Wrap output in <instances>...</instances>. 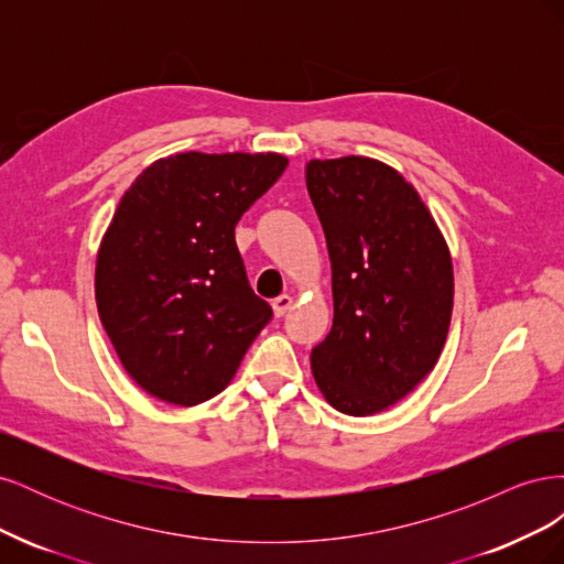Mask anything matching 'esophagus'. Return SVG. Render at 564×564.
Segmentation results:
<instances>
[{
  "label": "esophagus",
  "mask_w": 564,
  "mask_h": 564,
  "mask_svg": "<svg viewBox=\"0 0 564 564\" xmlns=\"http://www.w3.org/2000/svg\"><path fill=\"white\" fill-rule=\"evenodd\" d=\"M292 305H294V299L289 294H282V296L272 301V313H275V317H282L284 313L292 311Z\"/></svg>",
  "instance_id": "esophagus-1"
}]
</instances>
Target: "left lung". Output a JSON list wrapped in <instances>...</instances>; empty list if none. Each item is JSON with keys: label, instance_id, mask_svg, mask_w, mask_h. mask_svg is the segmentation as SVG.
Segmentation results:
<instances>
[{"label": "left lung", "instance_id": "left-lung-1", "mask_svg": "<svg viewBox=\"0 0 564 564\" xmlns=\"http://www.w3.org/2000/svg\"><path fill=\"white\" fill-rule=\"evenodd\" d=\"M305 185L327 237L334 294L332 332L311 352L315 383L348 416L386 412L445 348L449 247L416 187L379 160H311Z\"/></svg>", "mask_w": 564, "mask_h": 564}]
</instances>
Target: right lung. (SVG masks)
<instances>
[{
    "label": "right lung",
    "mask_w": 564,
    "mask_h": 564,
    "mask_svg": "<svg viewBox=\"0 0 564 564\" xmlns=\"http://www.w3.org/2000/svg\"><path fill=\"white\" fill-rule=\"evenodd\" d=\"M286 164L278 152H178L119 199L96 256V305L119 362L152 398L195 406L218 395L270 322L235 226Z\"/></svg>",
    "instance_id": "add662e5"
}]
</instances>
